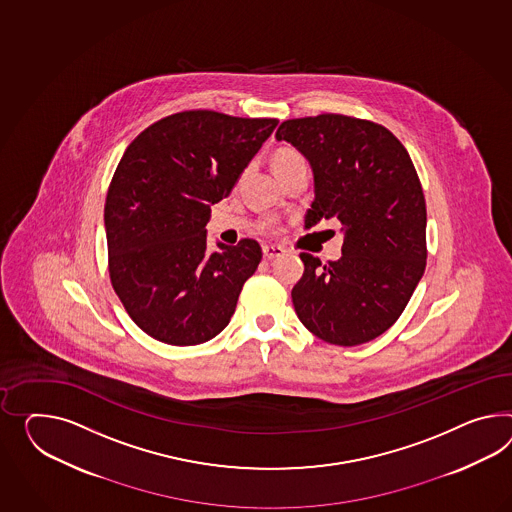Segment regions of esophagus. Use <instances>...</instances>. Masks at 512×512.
<instances>
[{"label":"esophagus","mask_w":512,"mask_h":512,"mask_svg":"<svg viewBox=\"0 0 512 512\" xmlns=\"http://www.w3.org/2000/svg\"><path fill=\"white\" fill-rule=\"evenodd\" d=\"M284 252H286V250L282 249V247H278V245H265V247H263V258L273 260V258L282 256Z\"/></svg>","instance_id":"obj_1"}]
</instances>
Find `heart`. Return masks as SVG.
<instances>
[{
  "label": "heart",
  "mask_w": 512,
  "mask_h": 512,
  "mask_svg": "<svg viewBox=\"0 0 512 512\" xmlns=\"http://www.w3.org/2000/svg\"><path fill=\"white\" fill-rule=\"evenodd\" d=\"M301 159V156H299L295 150L282 148V150L276 152L275 158H273V169H276V167H284V165L295 163V161H301Z\"/></svg>",
  "instance_id": "b5f03b06"
}]
</instances>
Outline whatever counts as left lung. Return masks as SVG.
<instances>
[{
  "instance_id": "left-lung-1",
  "label": "left lung",
  "mask_w": 512,
  "mask_h": 512,
  "mask_svg": "<svg viewBox=\"0 0 512 512\" xmlns=\"http://www.w3.org/2000/svg\"><path fill=\"white\" fill-rule=\"evenodd\" d=\"M276 139L314 172L306 226L338 219L341 258L302 252L291 299L302 325L332 345L375 340L405 310L425 271L427 210L407 148L384 126L345 115L291 118Z\"/></svg>"
}]
</instances>
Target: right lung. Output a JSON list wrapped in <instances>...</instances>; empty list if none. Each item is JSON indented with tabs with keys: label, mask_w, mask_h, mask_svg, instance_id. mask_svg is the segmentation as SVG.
<instances>
[{
	"label": "right lung",
	"mask_w": 512,
	"mask_h": 512,
	"mask_svg": "<svg viewBox=\"0 0 512 512\" xmlns=\"http://www.w3.org/2000/svg\"><path fill=\"white\" fill-rule=\"evenodd\" d=\"M276 124L184 111L154 122L126 148L105 198L109 276L126 312L154 340L198 345L230 323L262 249L241 239L210 252L206 224Z\"/></svg>",
	"instance_id": "add662e5"
}]
</instances>
